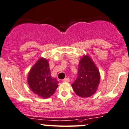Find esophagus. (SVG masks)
Instances as JSON below:
<instances>
[{"label":"esophagus","instance_id":"esophagus-1","mask_svg":"<svg viewBox=\"0 0 129 129\" xmlns=\"http://www.w3.org/2000/svg\"><path fill=\"white\" fill-rule=\"evenodd\" d=\"M70 78H69V77H67V78H66V79H64L63 80V82H70Z\"/></svg>","mask_w":129,"mask_h":129}]
</instances>
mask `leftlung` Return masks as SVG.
Returning <instances> with one entry per match:
<instances>
[{
  "mask_svg": "<svg viewBox=\"0 0 129 129\" xmlns=\"http://www.w3.org/2000/svg\"><path fill=\"white\" fill-rule=\"evenodd\" d=\"M100 82L98 69L89 56H84L79 63L77 77L72 86L81 97H89L96 92Z\"/></svg>",
  "mask_w": 129,
  "mask_h": 129,
  "instance_id": "left-lung-1",
  "label": "left lung"
}]
</instances>
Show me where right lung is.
<instances>
[{"mask_svg":"<svg viewBox=\"0 0 129 129\" xmlns=\"http://www.w3.org/2000/svg\"><path fill=\"white\" fill-rule=\"evenodd\" d=\"M28 83L35 93L43 98H48L55 92L58 82L51 77L48 61L41 58L30 71Z\"/></svg>","mask_w":129,"mask_h":129,"instance_id":"add662e5","label":"right lung"}]
</instances>
